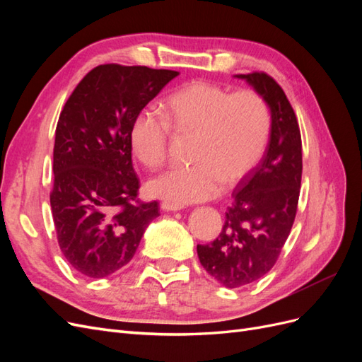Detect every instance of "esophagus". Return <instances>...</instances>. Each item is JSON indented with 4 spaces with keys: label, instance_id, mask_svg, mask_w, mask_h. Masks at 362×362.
<instances>
[{
    "label": "esophagus",
    "instance_id": "obj_1",
    "mask_svg": "<svg viewBox=\"0 0 362 362\" xmlns=\"http://www.w3.org/2000/svg\"><path fill=\"white\" fill-rule=\"evenodd\" d=\"M161 208H163L164 211H178V210H182L184 205H182V204H178V202L164 201V202H161Z\"/></svg>",
    "mask_w": 362,
    "mask_h": 362
}]
</instances>
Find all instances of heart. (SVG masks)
Here are the masks:
<instances>
[{"label":"heart","instance_id":"obj_1","mask_svg":"<svg viewBox=\"0 0 362 362\" xmlns=\"http://www.w3.org/2000/svg\"><path fill=\"white\" fill-rule=\"evenodd\" d=\"M164 116L144 108L129 127V148L146 168L168 158L170 128L194 134L192 166H177L148 182V192L169 202L211 199L223 182L235 184L264 156L270 134L269 107L255 90L229 93L225 87L198 80L173 92L163 104Z\"/></svg>","mask_w":362,"mask_h":362}]
</instances>
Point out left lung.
Returning a JSON list of instances; mask_svg holds the SVG:
<instances>
[{"label":"left lung","instance_id":"obj_1","mask_svg":"<svg viewBox=\"0 0 362 362\" xmlns=\"http://www.w3.org/2000/svg\"><path fill=\"white\" fill-rule=\"evenodd\" d=\"M264 98L272 127L266 154L233 192L222 233L198 245L204 269L228 288L246 287L275 266L298 213L302 139L282 87L266 72L237 74Z\"/></svg>","mask_w":362,"mask_h":362}]
</instances>
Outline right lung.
I'll return each instance as SVG.
<instances>
[{
  "instance_id": "right-lung-1",
  "label": "right lung",
  "mask_w": 362,
  "mask_h": 362,
  "mask_svg": "<svg viewBox=\"0 0 362 362\" xmlns=\"http://www.w3.org/2000/svg\"><path fill=\"white\" fill-rule=\"evenodd\" d=\"M177 71L108 63L87 72L60 113L49 194L62 254L87 278H105L134 257L158 202H141L129 127Z\"/></svg>"
}]
</instances>
